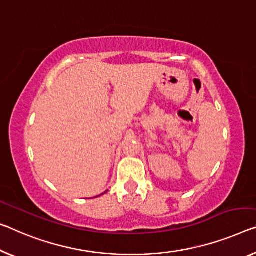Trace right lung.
I'll return each instance as SVG.
<instances>
[{
	"label": "right lung",
	"instance_id": "1",
	"mask_svg": "<svg viewBox=\"0 0 256 256\" xmlns=\"http://www.w3.org/2000/svg\"><path fill=\"white\" fill-rule=\"evenodd\" d=\"M104 194H105V192H104Z\"/></svg>",
	"mask_w": 256,
	"mask_h": 256
}]
</instances>
